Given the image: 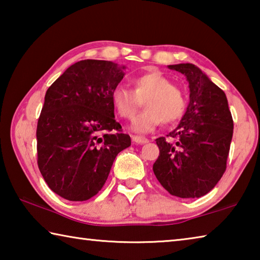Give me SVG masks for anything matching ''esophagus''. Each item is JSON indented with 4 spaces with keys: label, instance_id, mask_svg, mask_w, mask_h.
<instances>
[{
    "label": "esophagus",
    "instance_id": "esophagus-1",
    "mask_svg": "<svg viewBox=\"0 0 260 260\" xmlns=\"http://www.w3.org/2000/svg\"><path fill=\"white\" fill-rule=\"evenodd\" d=\"M132 140H133L134 142L138 143V144H144V143L148 142L147 138H144V136H139V135H133V136H132Z\"/></svg>",
    "mask_w": 260,
    "mask_h": 260
}]
</instances>
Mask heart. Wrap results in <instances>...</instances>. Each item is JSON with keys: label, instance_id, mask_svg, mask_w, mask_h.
<instances>
[{"label": "heart", "instance_id": "b5f03b06", "mask_svg": "<svg viewBox=\"0 0 260 260\" xmlns=\"http://www.w3.org/2000/svg\"><path fill=\"white\" fill-rule=\"evenodd\" d=\"M142 102L144 109L132 122V129L148 133L160 124H172L182 117L186 100L178 86L159 72H148L133 80V90L117 86L111 91V103L118 116L132 119Z\"/></svg>", "mask_w": 260, "mask_h": 260}]
</instances>
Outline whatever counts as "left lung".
I'll use <instances>...</instances> for the list:
<instances>
[{"mask_svg": "<svg viewBox=\"0 0 260 260\" xmlns=\"http://www.w3.org/2000/svg\"><path fill=\"white\" fill-rule=\"evenodd\" d=\"M169 68L186 76L190 95L177 128L169 139H156L159 156L152 170L171 195L199 199L225 173L234 122L225 93L199 68L189 63Z\"/></svg>", "mask_w": 260, "mask_h": 260, "instance_id": "1", "label": "left lung"}]
</instances>
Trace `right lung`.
<instances>
[{
  "mask_svg": "<svg viewBox=\"0 0 260 260\" xmlns=\"http://www.w3.org/2000/svg\"><path fill=\"white\" fill-rule=\"evenodd\" d=\"M124 69L109 60H80L48 88L37 127L38 166L48 187L65 200L95 196L114 158L131 146L111 103Z\"/></svg>",
  "mask_w": 260,
  "mask_h": 260,
  "instance_id": "add662e5",
  "label": "right lung"
}]
</instances>
